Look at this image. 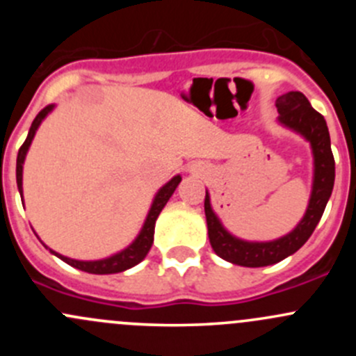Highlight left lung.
Here are the masks:
<instances>
[{"label": "left lung", "mask_w": 356, "mask_h": 356, "mask_svg": "<svg viewBox=\"0 0 356 356\" xmlns=\"http://www.w3.org/2000/svg\"><path fill=\"white\" fill-rule=\"evenodd\" d=\"M275 106L279 111V122L300 132L310 143L314 153V186H312L308 208L300 224L289 234L267 243L243 241L225 231L215 211L211 210L210 196L207 193L204 215H207L210 245L218 257L243 267H267L296 253L317 227L334 188L336 172H334L331 138H329L325 118L317 110L312 108L307 96L300 91H289L279 96Z\"/></svg>", "instance_id": "left-lung-1"}]
</instances>
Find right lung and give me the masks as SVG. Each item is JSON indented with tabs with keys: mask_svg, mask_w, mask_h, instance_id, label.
<instances>
[{
	"mask_svg": "<svg viewBox=\"0 0 356 356\" xmlns=\"http://www.w3.org/2000/svg\"><path fill=\"white\" fill-rule=\"evenodd\" d=\"M53 108H55V105H48L46 108H42L38 115H35L34 122H32L31 129H29L27 139H25L24 145L20 146V149H19V156H17V186H19L20 196H22V172H24L25 155H27L29 146H31L32 139H34L35 131H38V127L41 125V122L44 120L46 115H48ZM181 179H182L181 175H175V177H172L170 181H168L167 184H165L163 188L156 193V196H155V200H153L152 208H149L148 217H146L141 232H139L138 238L132 241V245H129L125 250L118 251V253L111 254V257H108V258H103V260H92V261L74 260V258L63 257V254L56 253V251H53V250H49V251H51L53 254H56L58 258H62L65 264L79 268V270L89 272V274H117V272H124V270H127V268L134 267V265H138L139 261L145 260V257L148 254L149 248H152V245H153V234H155V222H156L158 215H160V211L163 210V207L167 204V201L170 200V196L174 195L175 188L179 186Z\"/></svg>",
	"mask_w": 356,
	"mask_h": 356,
	"instance_id": "right-lung-1",
	"label": "right lung"
}]
</instances>
